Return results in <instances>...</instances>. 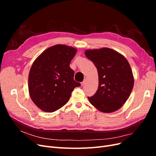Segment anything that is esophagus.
I'll return each mask as SVG.
<instances>
[{"label": "esophagus", "mask_w": 156, "mask_h": 156, "mask_svg": "<svg viewBox=\"0 0 156 156\" xmlns=\"http://www.w3.org/2000/svg\"><path fill=\"white\" fill-rule=\"evenodd\" d=\"M85 83H86V79H84V81H83V82H82V83H81V86H83V85H84V84H85Z\"/></svg>", "instance_id": "34e87169"}]
</instances>
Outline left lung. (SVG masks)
<instances>
[{
  "label": "left lung",
  "mask_w": 156,
  "mask_h": 156,
  "mask_svg": "<svg viewBox=\"0 0 156 156\" xmlns=\"http://www.w3.org/2000/svg\"><path fill=\"white\" fill-rule=\"evenodd\" d=\"M84 53L95 65L99 78L96 93L88 97L90 103L103 112L119 110L129 98L134 84L128 61L119 52L107 48L88 49Z\"/></svg>",
  "instance_id": "obj_1"
}]
</instances>
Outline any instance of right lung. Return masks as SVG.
<instances>
[{"label":"right lung","instance_id":"add662e5","mask_svg":"<svg viewBox=\"0 0 156 156\" xmlns=\"http://www.w3.org/2000/svg\"><path fill=\"white\" fill-rule=\"evenodd\" d=\"M77 53L72 47L58 44L45 50L33 62L29 75L31 100L41 111L52 112L69 101L73 89L81 86L74 81L69 67Z\"/></svg>","mask_w":156,"mask_h":156}]
</instances>
